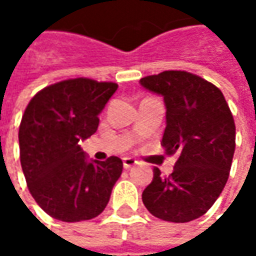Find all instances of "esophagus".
<instances>
[{"mask_svg":"<svg viewBox=\"0 0 256 256\" xmlns=\"http://www.w3.org/2000/svg\"><path fill=\"white\" fill-rule=\"evenodd\" d=\"M122 164H124V168H131V166H134L135 164H136V161L134 160V158H131V156H125L122 160Z\"/></svg>","mask_w":256,"mask_h":256,"instance_id":"34e87169","label":"esophagus"}]
</instances>
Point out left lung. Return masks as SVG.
I'll return each instance as SVG.
<instances>
[{"label": "left lung", "instance_id": "8db88e82", "mask_svg": "<svg viewBox=\"0 0 256 256\" xmlns=\"http://www.w3.org/2000/svg\"><path fill=\"white\" fill-rule=\"evenodd\" d=\"M162 95L166 126L162 146L178 155L171 175L154 168L142 202L154 216L184 224L202 216L221 195L235 152V122L220 88L186 71H164L141 78Z\"/></svg>", "mask_w": 256, "mask_h": 256}]
</instances>
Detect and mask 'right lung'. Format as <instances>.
I'll return each instance as SVG.
<instances>
[{"label": "right lung", "mask_w": 256, "mask_h": 256, "mask_svg": "<svg viewBox=\"0 0 256 256\" xmlns=\"http://www.w3.org/2000/svg\"><path fill=\"white\" fill-rule=\"evenodd\" d=\"M115 82L65 80L32 96L20 124V160L35 202L58 221L92 220L105 210L122 161H88L80 141L95 134Z\"/></svg>", "instance_id": "obj_1"}]
</instances>
